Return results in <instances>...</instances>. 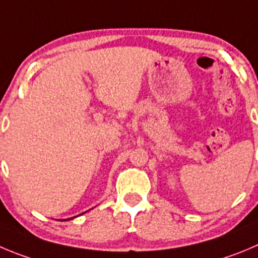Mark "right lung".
Returning <instances> with one entry per match:
<instances>
[{
	"instance_id": "1",
	"label": "right lung",
	"mask_w": 258,
	"mask_h": 258,
	"mask_svg": "<svg viewBox=\"0 0 258 258\" xmlns=\"http://www.w3.org/2000/svg\"><path fill=\"white\" fill-rule=\"evenodd\" d=\"M84 214V213H83ZM74 218H76V216H74ZM74 218H70V219H67V220H71V219H74Z\"/></svg>"
}]
</instances>
